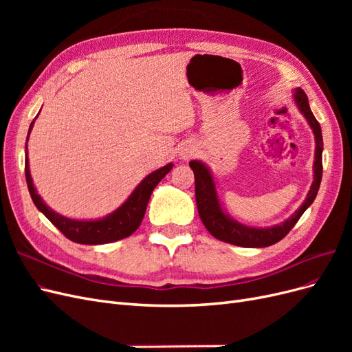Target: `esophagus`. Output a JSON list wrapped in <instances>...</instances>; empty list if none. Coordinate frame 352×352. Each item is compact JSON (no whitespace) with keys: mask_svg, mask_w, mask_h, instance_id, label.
Masks as SVG:
<instances>
[{"mask_svg":"<svg viewBox=\"0 0 352 352\" xmlns=\"http://www.w3.org/2000/svg\"><path fill=\"white\" fill-rule=\"evenodd\" d=\"M194 153H195L194 148H186V151L182 154V157H184V158H189V157H192Z\"/></svg>","mask_w":352,"mask_h":352,"instance_id":"1","label":"esophagus"}]
</instances>
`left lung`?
I'll return each mask as SVG.
<instances>
[{
  "mask_svg": "<svg viewBox=\"0 0 352 352\" xmlns=\"http://www.w3.org/2000/svg\"><path fill=\"white\" fill-rule=\"evenodd\" d=\"M295 102L298 109L304 114L308 124L311 126L313 133L316 136V155H314V180L311 184L310 190H308L307 198L302 202V206L298 208L294 214L285 220L280 225H276L272 228H250L238 223L236 220L230 219L225 211L221 210L220 202L217 198L214 180L210 173L208 167L192 160L189 163L190 168L194 170L195 176V199L198 207V214L201 217V221L204 223L207 230L212 236L219 241L228 242L232 245H238V247L245 248H264L270 247V245L279 242L283 239L289 230L296 225V221L304 214V211L313 204V201L318 192L322 182L323 175V164H322V153H323V138H322V129L320 124L316 120L314 114L310 110L308 105V98L302 89L298 88L294 94Z\"/></svg>",
  "mask_w": 352,
  "mask_h": 352,
  "instance_id": "obj_1",
  "label": "left lung"
}]
</instances>
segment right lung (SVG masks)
<instances>
[{"label": "right lung", "instance_id": "obj_1", "mask_svg": "<svg viewBox=\"0 0 352 352\" xmlns=\"http://www.w3.org/2000/svg\"><path fill=\"white\" fill-rule=\"evenodd\" d=\"M34 123L35 120L29 126V133L32 131V127H34ZM29 133L26 138L25 175H26V184H28L30 198L34 201L36 208L63 233V235L76 243L100 245V243H109V242H114V241L131 236L141 225L146 206H148V201H150L154 188L173 167V164L170 163L162 168L155 170V172H153L151 175H148L142 182L135 188L131 197L107 217H102L100 220H89V221L74 220V219H69L58 214V212L50 208L45 202L42 201V198L36 194V189L34 186V182H32L30 172H29V158H28Z\"/></svg>", "mask_w": 352, "mask_h": 352}]
</instances>
